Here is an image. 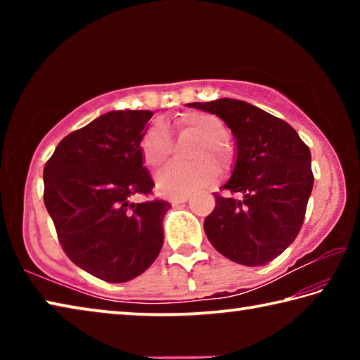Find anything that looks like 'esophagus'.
Returning <instances> with one entry per match:
<instances>
[{
	"mask_svg": "<svg viewBox=\"0 0 360 360\" xmlns=\"http://www.w3.org/2000/svg\"><path fill=\"white\" fill-rule=\"evenodd\" d=\"M187 202H188V197L173 198V200H172V205H173V206H178V205H182V203H187Z\"/></svg>",
	"mask_w": 360,
	"mask_h": 360,
	"instance_id": "34e87169",
	"label": "esophagus"
}]
</instances>
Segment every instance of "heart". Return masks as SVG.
Segmentation results:
<instances>
[{
    "mask_svg": "<svg viewBox=\"0 0 360 360\" xmlns=\"http://www.w3.org/2000/svg\"><path fill=\"white\" fill-rule=\"evenodd\" d=\"M174 127L181 135H192L202 141L195 150L191 165L172 163L157 174V187L163 195L173 198L191 197L202 188L211 186L217 178V168H227L231 162V149L224 141L227 127L214 114L192 111L174 119ZM172 154V139L162 125H152L141 141L143 162L148 168L155 169L167 162Z\"/></svg>",
    "mask_w": 360,
    "mask_h": 360,
    "instance_id": "heart-1",
    "label": "heart"
}]
</instances>
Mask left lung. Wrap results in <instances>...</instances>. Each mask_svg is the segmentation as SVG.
I'll return each instance as SVG.
<instances>
[{"label": "left lung", "mask_w": 360, "mask_h": 360, "mask_svg": "<svg viewBox=\"0 0 360 360\" xmlns=\"http://www.w3.org/2000/svg\"><path fill=\"white\" fill-rule=\"evenodd\" d=\"M216 114L235 138L236 158L216 197L205 233L219 252L246 266L266 265L288 249L302 229L313 191L311 152L292 127L241 100L187 103Z\"/></svg>", "instance_id": "obj_1"}]
</instances>
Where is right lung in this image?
I'll return each instance as SVG.
<instances>
[{"instance_id": "right-lung-1", "label": "right lung", "mask_w": 360, "mask_h": 360, "mask_svg": "<svg viewBox=\"0 0 360 360\" xmlns=\"http://www.w3.org/2000/svg\"><path fill=\"white\" fill-rule=\"evenodd\" d=\"M152 111H111L65 136L44 167V203L66 255L90 275L125 283L163 246V200L133 203L154 187L141 155Z\"/></svg>"}]
</instances>
